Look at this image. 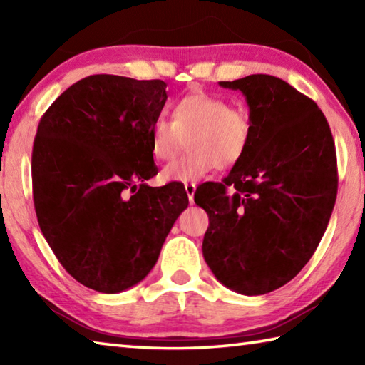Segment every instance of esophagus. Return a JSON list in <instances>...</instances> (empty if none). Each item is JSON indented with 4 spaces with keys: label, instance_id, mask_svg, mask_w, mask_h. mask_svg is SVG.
Masks as SVG:
<instances>
[{
    "label": "esophagus",
    "instance_id": "1",
    "mask_svg": "<svg viewBox=\"0 0 365 365\" xmlns=\"http://www.w3.org/2000/svg\"><path fill=\"white\" fill-rule=\"evenodd\" d=\"M185 191H187L190 202H191V205H193V196H195V191H196V183H185Z\"/></svg>",
    "mask_w": 365,
    "mask_h": 365
}]
</instances>
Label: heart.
Here are the masks:
<instances>
[{"instance_id": "b5f03b06", "label": "heart", "mask_w": 365, "mask_h": 365, "mask_svg": "<svg viewBox=\"0 0 365 365\" xmlns=\"http://www.w3.org/2000/svg\"><path fill=\"white\" fill-rule=\"evenodd\" d=\"M172 117L174 120L158 117L150 135L151 153L158 160H170L188 137V153L163 170L168 182H195L215 168H232L251 145L250 113L219 95L207 91L185 95L172 104Z\"/></svg>"}]
</instances>
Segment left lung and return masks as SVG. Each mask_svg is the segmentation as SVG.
Here are the masks:
<instances>
[{"label":"left lung","instance_id":"left-lung-1","mask_svg":"<svg viewBox=\"0 0 365 365\" xmlns=\"http://www.w3.org/2000/svg\"><path fill=\"white\" fill-rule=\"evenodd\" d=\"M240 90L252 120L243 159L222 182L197 187L209 215L202 256L222 285L265 294L288 283L322 240L336 201V151L325 115L285 80L255 73Z\"/></svg>","mask_w":365,"mask_h":365}]
</instances>
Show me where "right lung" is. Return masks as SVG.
Returning a JSON list of instances; mask_svg holds the SVG:
<instances>
[{
	"label": "right lung",
	"mask_w": 365,
	"mask_h": 365,
	"mask_svg": "<svg viewBox=\"0 0 365 365\" xmlns=\"http://www.w3.org/2000/svg\"><path fill=\"white\" fill-rule=\"evenodd\" d=\"M165 86L109 73L85 77L36 128L38 225L61 265L95 292L119 293L143 280L188 206L182 183L146 185L158 174L150 135Z\"/></svg>",
	"instance_id": "add662e5"
}]
</instances>
